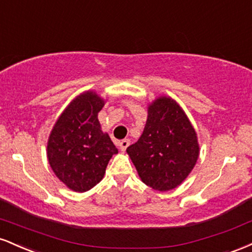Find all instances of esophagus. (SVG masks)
Segmentation results:
<instances>
[{
  "label": "esophagus",
  "mask_w": 252,
  "mask_h": 252,
  "mask_svg": "<svg viewBox=\"0 0 252 252\" xmlns=\"http://www.w3.org/2000/svg\"><path fill=\"white\" fill-rule=\"evenodd\" d=\"M130 144V140H128V138H126V140H122L120 142V149L122 150V152H126V149L128 148Z\"/></svg>",
  "instance_id": "obj_1"
}]
</instances>
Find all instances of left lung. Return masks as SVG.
I'll return each instance as SVG.
<instances>
[{"instance_id": "obj_1", "label": "left lung", "mask_w": 252, "mask_h": 252, "mask_svg": "<svg viewBox=\"0 0 252 252\" xmlns=\"http://www.w3.org/2000/svg\"><path fill=\"white\" fill-rule=\"evenodd\" d=\"M126 153L141 180L153 189L166 192L192 172L199 158L198 137L181 106L162 96L148 106L142 135Z\"/></svg>"}]
</instances>
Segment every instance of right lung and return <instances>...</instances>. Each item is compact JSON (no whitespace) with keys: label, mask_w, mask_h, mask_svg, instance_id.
Masks as SVG:
<instances>
[{"label":"right lung","mask_w":252,"mask_h":252,"mask_svg":"<svg viewBox=\"0 0 252 252\" xmlns=\"http://www.w3.org/2000/svg\"><path fill=\"white\" fill-rule=\"evenodd\" d=\"M104 103L94 91L79 94L63 110L48 137L51 168L74 192H86L96 186L105 174L110 158L118 153L98 121Z\"/></svg>","instance_id":"right-lung-1"}]
</instances>
